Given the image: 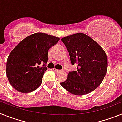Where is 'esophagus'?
Wrapping results in <instances>:
<instances>
[{"instance_id":"1","label":"esophagus","mask_w":122,"mask_h":122,"mask_svg":"<svg viewBox=\"0 0 122 122\" xmlns=\"http://www.w3.org/2000/svg\"><path fill=\"white\" fill-rule=\"evenodd\" d=\"M53 70L54 71H55L56 73H59V72L61 71V70H57V69H56V68H53Z\"/></svg>"}]
</instances>
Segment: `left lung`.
<instances>
[{"mask_svg":"<svg viewBox=\"0 0 122 122\" xmlns=\"http://www.w3.org/2000/svg\"><path fill=\"white\" fill-rule=\"evenodd\" d=\"M72 65L77 70L69 72L60 85L72 94L90 93L101 84L106 74L107 59L105 52L96 41L84 33H78L63 38Z\"/></svg>","mask_w":122,"mask_h":122,"instance_id":"left-lung-1","label":"left lung"}]
</instances>
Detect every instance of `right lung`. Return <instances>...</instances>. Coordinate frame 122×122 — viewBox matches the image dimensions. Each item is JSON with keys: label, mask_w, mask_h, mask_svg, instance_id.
<instances>
[{"label": "right lung", "mask_w": 122, "mask_h": 122, "mask_svg": "<svg viewBox=\"0 0 122 122\" xmlns=\"http://www.w3.org/2000/svg\"><path fill=\"white\" fill-rule=\"evenodd\" d=\"M59 41L58 37L35 33L25 38L13 49L7 59L6 73L14 89L29 93L40 86L48 70V50Z\"/></svg>", "instance_id": "1"}]
</instances>
